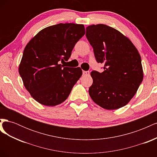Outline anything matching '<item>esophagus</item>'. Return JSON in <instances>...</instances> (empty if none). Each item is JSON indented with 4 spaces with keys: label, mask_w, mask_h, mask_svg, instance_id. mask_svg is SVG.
<instances>
[{
    "label": "esophagus",
    "mask_w": 157,
    "mask_h": 157,
    "mask_svg": "<svg viewBox=\"0 0 157 157\" xmlns=\"http://www.w3.org/2000/svg\"><path fill=\"white\" fill-rule=\"evenodd\" d=\"M82 74H83V75H90V72H89L88 71H82Z\"/></svg>",
    "instance_id": "esophagus-1"
}]
</instances>
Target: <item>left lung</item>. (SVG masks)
<instances>
[{
	"mask_svg": "<svg viewBox=\"0 0 157 157\" xmlns=\"http://www.w3.org/2000/svg\"><path fill=\"white\" fill-rule=\"evenodd\" d=\"M86 36L98 63L104 71H93L89 94L107 110L125 106L134 96L144 78L141 57L131 40L121 32L104 24L86 27Z\"/></svg>",
	"mask_w": 157,
	"mask_h": 157,
	"instance_id": "obj_1",
	"label": "left lung"
}]
</instances>
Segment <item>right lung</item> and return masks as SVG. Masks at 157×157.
Segmentation results:
<instances>
[{
  "label": "right lung",
  "mask_w": 157,
  "mask_h": 157,
  "mask_svg": "<svg viewBox=\"0 0 157 157\" xmlns=\"http://www.w3.org/2000/svg\"><path fill=\"white\" fill-rule=\"evenodd\" d=\"M85 34L84 26L59 23L41 30L28 42L19 73L31 96L42 105L63 102L82 76L80 67H65L75 44Z\"/></svg>",
  "instance_id": "add662e5"
}]
</instances>
